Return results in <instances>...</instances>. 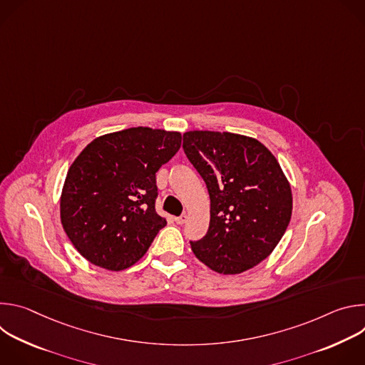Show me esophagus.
<instances>
[{
    "label": "esophagus",
    "mask_w": 365,
    "mask_h": 365,
    "mask_svg": "<svg viewBox=\"0 0 365 365\" xmlns=\"http://www.w3.org/2000/svg\"><path fill=\"white\" fill-rule=\"evenodd\" d=\"M186 220H187V215H186V214H183V215H180V217H178V218H175V221H176V224H179V225H182V224H185V222H186Z\"/></svg>",
    "instance_id": "esophagus-1"
}]
</instances>
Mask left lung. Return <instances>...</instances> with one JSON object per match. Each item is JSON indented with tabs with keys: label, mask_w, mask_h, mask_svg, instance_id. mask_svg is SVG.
Here are the masks:
<instances>
[{
	"label": "left lung",
	"mask_w": 365,
	"mask_h": 365,
	"mask_svg": "<svg viewBox=\"0 0 365 365\" xmlns=\"http://www.w3.org/2000/svg\"><path fill=\"white\" fill-rule=\"evenodd\" d=\"M183 150L206 183L211 220L192 241L197 259L221 274H238L267 258L292 217V189L272 151L255 138L187 131Z\"/></svg>",
	"instance_id": "1"
}]
</instances>
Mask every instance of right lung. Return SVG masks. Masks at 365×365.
Here are the masks:
<instances>
[{"mask_svg":"<svg viewBox=\"0 0 365 365\" xmlns=\"http://www.w3.org/2000/svg\"><path fill=\"white\" fill-rule=\"evenodd\" d=\"M178 131L127 128L91 141L68 170L61 221L89 263L120 272L147 252L166 220L154 210L155 173L180 148Z\"/></svg>","mask_w":365,"mask_h":365,"instance_id":"right-lung-1","label":"right lung"}]
</instances>
